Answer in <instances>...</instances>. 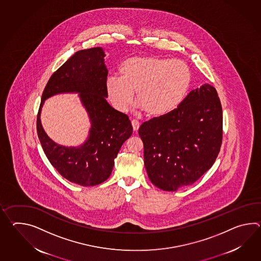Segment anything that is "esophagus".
<instances>
[{
  "instance_id": "obj_1",
  "label": "esophagus",
  "mask_w": 261,
  "mask_h": 261,
  "mask_svg": "<svg viewBox=\"0 0 261 261\" xmlns=\"http://www.w3.org/2000/svg\"><path fill=\"white\" fill-rule=\"evenodd\" d=\"M131 123H132L134 131H135V132H137V131L139 130V125H140V124H139V121H137V120H133V121L131 122Z\"/></svg>"
}]
</instances>
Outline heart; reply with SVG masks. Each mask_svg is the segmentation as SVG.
Segmentation results:
<instances>
[{"label": "heart", "instance_id": "b5f03b06", "mask_svg": "<svg viewBox=\"0 0 261 261\" xmlns=\"http://www.w3.org/2000/svg\"><path fill=\"white\" fill-rule=\"evenodd\" d=\"M191 81V71L180 60L134 56L122 63L120 77L107 80L105 90L107 98L119 112L130 108L136 93L137 101L148 115L162 117L184 102Z\"/></svg>", "mask_w": 261, "mask_h": 261}]
</instances>
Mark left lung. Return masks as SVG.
Instances as JSON below:
<instances>
[{"mask_svg":"<svg viewBox=\"0 0 261 261\" xmlns=\"http://www.w3.org/2000/svg\"><path fill=\"white\" fill-rule=\"evenodd\" d=\"M223 114L215 88L191 91L178 109L139 127L149 179L164 191L191 186L212 168L220 151Z\"/></svg>","mask_w":261,"mask_h":261,"instance_id":"1","label":"left lung"}]
</instances>
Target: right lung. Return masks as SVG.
<instances>
[{"label": "right lung", "instance_id": "right-lung-1", "mask_svg": "<svg viewBox=\"0 0 261 261\" xmlns=\"http://www.w3.org/2000/svg\"><path fill=\"white\" fill-rule=\"evenodd\" d=\"M104 49H83L68 59L46 83L37 115V134L47 159L66 180L83 186L104 182L114 160L133 127L128 117L107 102L105 84L108 69ZM61 93H79L91 122L87 140L66 147L53 142L40 123V110L46 98Z\"/></svg>", "mask_w": 261, "mask_h": 261}]
</instances>
